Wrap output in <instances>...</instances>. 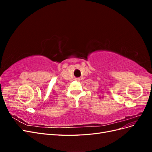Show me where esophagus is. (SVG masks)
Returning a JSON list of instances; mask_svg holds the SVG:
<instances>
[{
    "label": "esophagus",
    "mask_w": 152,
    "mask_h": 152,
    "mask_svg": "<svg viewBox=\"0 0 152 152\" xmlns=\"http://www.w3.org/2000/svg\"><path fill=\"white\" fill-rule=\"evenodd\" d=\"M75 80H77V81H80V78H76V79H75Z\"/></svg>",
    "instance_id": "1"
}]
</instances>
